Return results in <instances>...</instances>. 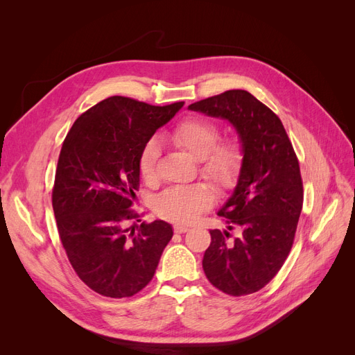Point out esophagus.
Returning <instances> with one entry per match:
<instances>
[{"mask_svg": "<svg viewBox=\"0 0 355 355\" xmlns=\"http://www.w3.org/2000/svg\"><path fill=\"white\" fill-rule=\"evenodd\" d=\"M173 228H175V232H178V234H184V232L189 231L188 225H182V223H175Z\"/></svg>", "mask_w": 355, "mask_h": 355, "instance_id": "34e87169", "label": "esophagus"}]
</instances>
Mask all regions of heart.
I'll return each mask as SVG.
<instances>
[{
	"label": "heart",
	"mask_w": 355,
	"mask_h": 355,
	"mask_svg": "<svg viewBox=\"0 0 355 355\" xmlns=\"http://www.w3.org/2000/svg\"><path fill=\"white\" fill-rule=\"evenodd\" d=\"M170 139L178 146L201 161V173L220 188L231 187L241 167V151L237 144L219 141L220 132L213 123L198 116H191L171 128ZM159 157L158 139L149 137L139 153V173L146 180L155 176ZM213 201V192L206 184L168 188L157 197L155 210L166 219L191 222Z\"/></svg>",
	"instance_id": "b5f03b06"
}]
</instances>
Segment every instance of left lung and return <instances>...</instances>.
I'll list each match as a JSON object with an SVG mask.
<instances>
[{
  "label": "left lung",
  "instance_id": "1",
  "mask_svg": "<svg viewBox=\"0 0 355 355\" xmlns=\"http://www.w3.org/2000/svg\"><path fill=\"white\" fill-rule=\"evenodd\" d=\"M188 108L230 121L243 151L237 185L218 210L228 227L210 231L204 274L227 295L254 293L292 249L304 202L297 157L280 118L249 92L228 90Z\"/></svg>",
  "mask_w": 355,
  "mask_h": 355
}]
</instances>
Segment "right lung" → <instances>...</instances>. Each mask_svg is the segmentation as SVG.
Here are the masks:
<instances>
[{
    "label": "right lung",
    "mask_w": 355,
    "mask_h": 355,
    "mask_svg": "<svg viewBox=\"0 0 355 355\" xmlns=\"http://www.w3.org/2000/svg\"><path fill=\"white\" fill-rule=\"evenodd\" d=\"M182 106L111 96L81 114L63 141L51 196L59 237L73 271L102 296L141 292L173 237L164 220L127 223L137 219L139 153Z\"/></svg>",
    "instance_id": "right-lung-1"
}]
</instances>
